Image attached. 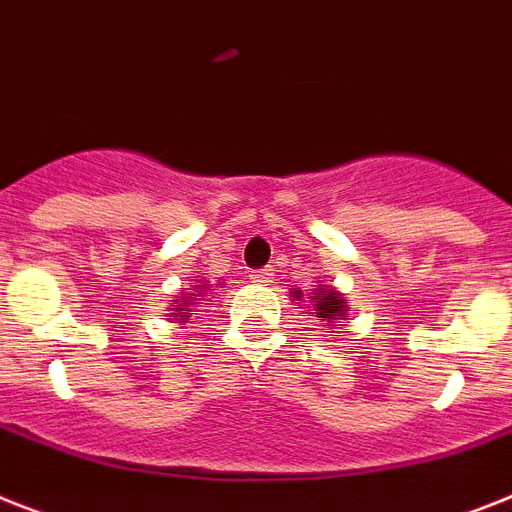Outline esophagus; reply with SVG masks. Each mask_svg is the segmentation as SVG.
Returning <instances> with one entry per match:
<instances>
[{
  "label": "esophagus",
  "instance_id": "1",
  "mask_svg": "<svg viewBox=\"0 0 512 512\" xmlns=\"http://www.w3.org/2000/svg\"><path fill=\"white\" fill-rule=\"evenodd\" d=\"M272 280H274L272 269H256V272H251V282H256V285H269Z\"/></svg>",
  "mask_w": 512,
  "mask_h": 512
}]
</instances>
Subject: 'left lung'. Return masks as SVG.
I'll list each match as a JSON object with an SVG mask.
<instances>
[{
    "instance_id": "8db88e82",
    "label": "left lung",
    "mask_w": 512,
    "mask_h": 512,
    "mask_svg": "<svg viewBox=\"0 0 512 512\" xmlns=\"http://www.w3.org/2000/svg\"><path fill=\"white\" fill-rule=\"evenodd\" d=\"M293 298L295 301H303V290H298V287H295ZM308 303H311V314H314L319 322L327 324V327L335 332V337H340V332H337V329L345 327V322H342V319H345V314L350 311V306L345 303V295H342L340 290L332 285H316L314 290H311V295H308Z\"/></svg>"
}]
</instances>
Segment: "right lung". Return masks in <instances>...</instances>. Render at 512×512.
<instances>
[{"label":"right lung","instance_id":"right-lung-1","mask_svg":"<svg viewBox=\"0 0 512 512\" xmlns=\"http://www.w3.org/2000/svg\"><path fill=\"white\" fill-rule=\"evenodd\" d=\"M211 285H206V282H201V285H193V287H183V293L177 295V301H172L170 308L172 314H170V322H177V324H185V319H188V311L196 303H201V298L204 295H209Z\"/></svg>","mask_w":512,"mask_h":512}]
</instances>
